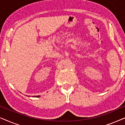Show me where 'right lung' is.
Masks as SVG:
<instances>
[{
  "label": "right lung",
  "mask_w": 125,
  "mask_h": 125,
  "mask_svg": "<svg viewBox=\"0 0 125 125\" xmlns=\"http://www.w3.org/2000/svg\"><path fill=\"white\" fill-rule=\"evenodd\" d=\"M40 97V96H39H39H36V97Z\"/></svg>",
  "instance_id": "1"
}]
</instances>
